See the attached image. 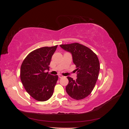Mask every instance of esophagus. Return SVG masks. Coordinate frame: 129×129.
Masks as SVG:
<instances>
[{
    "instance_id": "obj_1",
    "label": "esophagus",
    "mask_w": 129,
    "mask_h": 129,
    "mask_svg": "<svg viewBox=\"0 0 129 129\" xmlns=\"http://www.w3.org/2000/svg\"><path fill=\"white\" fill-rule=\"evenodd\" d=\"M58 77H59V78H62V77H63V76L61 74H59V75H58Z\"/></svg>"
}]
</instances>
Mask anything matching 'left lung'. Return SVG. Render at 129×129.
Returning a JSON list of instances; mask_svg holds the SVG:
<instances>
[{
  "label": "left lung",
  "instance_id": "left-lung-1",
  "mask_svg": "<svg viewBox=\"0 0 129 129\" xmlns=\"http://www.w3.org/2000/svg\"><path fill=\"white\" fill-rule=\"evenodd\" d=\"M60 47L72 53L77 71L76 80L67 77L69 83L66 91L73 99L82 100L90 94L98 79L100 69L99 58L92 50L79 43L60 45Z\"/></svg>",
  "mask_w": 129,
  "mask_h": 129
}]
</instances>
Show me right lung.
<instances>
[{
    "label": "right lung",
    "mask_w": 129,
    "mask_h": 129,
    "mask_svg": "<svg viewBox=\"0 0 129 129\" xmlns=\"http://www.w3.org/2000/svg\"><path fill=\"white\" fill-rule=\"evenodd\" d=\"M57 47H44L33 50L25 57L21 66V82L26 91L37 101H47L53 94L58 76L45 71L49 69Z\"/></svg>",
    "instance_id": "1"
}]
</instances>
